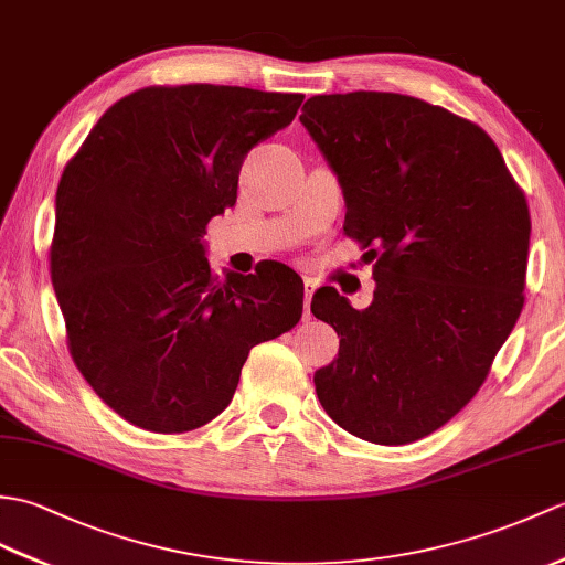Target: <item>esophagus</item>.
I'll return each mask as SVG.
<instances>
[{"label":"esophagus","mask_w":565,"mask_h":565,"mask_svg":"<svg viewBox=\"0 0 565 565\" xmlns=\"http://www.w3.org/2000/svg\"><path fill=\"white\" fill-rule=\"evenodd\" d=\"M303 286H306V296H303V306H306V310H303V318L306 320H310L312 318V312H310V300H312V296H315V291H318V279H312V277H306L303 279Z\"/></svg>","instance_id":"obj_1"}]
</instances>
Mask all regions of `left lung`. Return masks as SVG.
Instances as JSON below:
<instances>
[{
	"label": "left lung",
	"mask_w": 565,
	"mask_h": 565,
	"mask_svg": "<svg viewBox=\"0 0 565 565\" xmlns=\"http://www.w3.org/2000/svg\"><path fill=\"white\" fill-rule=\"evenodd\" d=\"M300 122L342 185L344 233L375 259L365 310L332 286L312 296L342 337L315 392L351 436L414 443L477 395L513 332L527 200L493 139L440 105L353 90L312 96Z\"/></svg>",
	"instance_id": "obj_1"
}]
</instances>
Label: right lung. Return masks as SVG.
<instances>
[{
  "label": "right lung",
  "mask_w": 565,
  "mask_h": 565,
  "mask_svg": "<svg viewBox=\"0 0 565 565\" xmlns=\"http://www.w3.org/2000/svg\"><path fill=\"white\" fill-rule=\"evenodd\" d=\"M300 94L149 86L110 105L57 188L50 277L76 369L125 422L185 433L233 399L247 353L291 330L303 281L281 262L218 281L206 223L235 204L247 151Z\"/></svg>",
  "instance_id": "1"
}]
</instances>
